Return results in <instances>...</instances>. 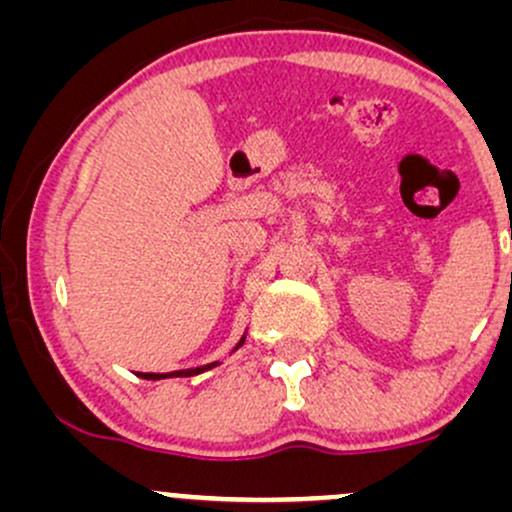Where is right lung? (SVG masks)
I'll return each instance as SVG.
<instances>
[{
  "mask_svg": "<svg viewBox=\"0 0 512 512\" xmlns=\"http://www.w3.org/2000/svg\"><path fill=\"white\" fill-rule=\"evenodd\" d=\"M243 342H245V337L240 339V342L236 344V349L238 346H243ZM214 366H219V363H207V366H199V368H187V370H173V373H139V378H144V380H163V378H190V375H199V373H204V370H209V368H214Z\"/></svg>",
  "mask_w": 512,
  "mask_h": 512,
  "instance_id": "right-lung-1",
  "label": "right lung"
}]
</instances>
